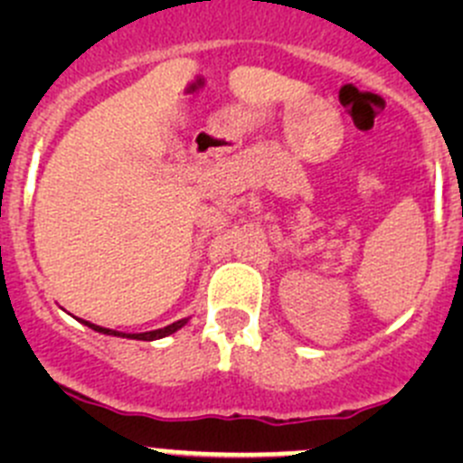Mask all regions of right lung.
Instances as JSON below:
<instances>
[{
  "instance_id": "1",
  "label": "right lung",
  "mask_w": 463,
  "mask_h": 463,
  "mask_svg": "<svg viewBox=\"0 0 463 463\" xmlns=\"http://www.w3.org/2000/svg\"><path fill=\"white\" fill-rule=\"evenodd\" d=\"M82 325H87L89 329L98 331V334H107V335H120V338H129V340H158V338H165V335L175 334V331H179L181 326L188 322V318L184 320H176L172 322V325L163 326V329H154V331H143V334H123V331H114V329H105V326H98L93 325V322H87V320H80Z\"/></svg>"
}]
</instances>
